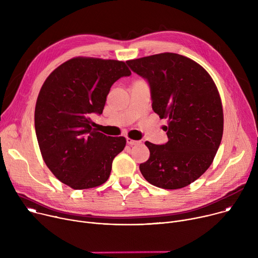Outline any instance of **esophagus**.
<instances>
[{"label": "esophagus", "mask_w": 258, "mask_h": 258, "mask_svg": "<svg viewBox=\"0 0 258 258\" xmlns=\"http://www.w3.org/2000/svg\"><path fill=\"white\" fill-rule=\"evenodd\" d=\"M126 143H127L128 145L133 146V145H138L140 142H139V141H136V140H133V139H131V138H126Z\"/></svg>", "instance_id": "obj_1"}]
</instances>
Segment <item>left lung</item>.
<instances>
[{"mask_svg":"<svg viewBox=\"0 0 258 258\" xmlns=\"http://www.w3.org/2000/svg\"><path fill=\"white\" fill-rule=\"evenodd\" d=\"M126 64L148 82L153 111L168 122L167 143L145 142L150 157L140 164L143 176L162 189L190 185L210 166L223 138V105L213 80L201 65L174 53Z\"/></svg>","mask_w":258,"mask_h":258,"instance_id":"left-lung-1","label":"left lung"}]
</instances>
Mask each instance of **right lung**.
<instances>
[{
	"label": "right lung",
	"mask_w": 258,
	"mask_h": 258,
	"mask_svg": "<svg viewBox=\"0 0 258 258\" xmlns=\"http://www.w3.org/2000/svg\"><path fill=\"white\" fill-rule=\"evenodd\" d=\"M124 62L72 58L45 81L34 110V127L43 159L53 174L75 190L98 187L125 147L123 137H107L92 127L102 114L110 88L130 77Z\"/></svg>",
	"instance_id": "right-lung-1"
}]
</instances>
